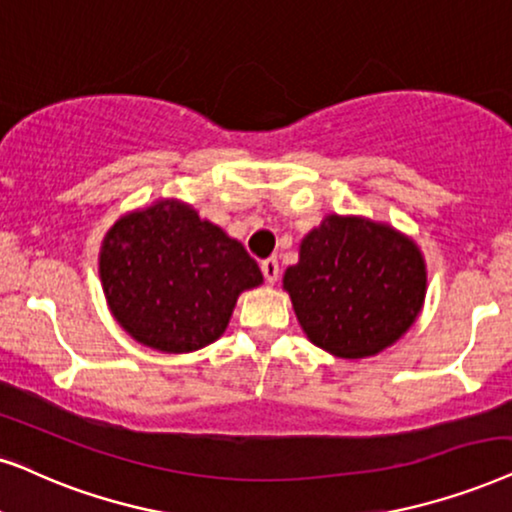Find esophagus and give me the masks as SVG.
I'll return each mask as SVG.
<instances>
[{
  "label": "esophagus",
  "mask_w": 512,
  "mask_h": 512,
  "mask_svg": "<svg viewBox=\"0 0 512 512\" xmlns=\"http://www.w3.org/2000/svg\"><path fill=\"white\" fill-rule=\"evenodd\" d=\"M261 272L265 277V282H277V277H280V263H277V258H265V261H261Z\"/></svg>",
  "instance_id": "34e87169"
}]
</instances>
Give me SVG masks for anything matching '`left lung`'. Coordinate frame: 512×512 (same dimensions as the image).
Segmentation results:
<instances>
[{
  "label": "left lung",
  "instance_id": "8db88e82",
  "mask_svg": "<svg viewBox=\"0 0 512 512\" xmlns=\"http://www.w3.org/2000/svg\"><path fill=\"white\" fill-rule=\"evenodd\" d=\"M284 289L317 348L360 360L393 345L416 322L426 263L414 240L390 225L331 214L303 237Z\"/></svg>",
  "mask_w": 512,
  "mask_h": 512
}]
</instances>
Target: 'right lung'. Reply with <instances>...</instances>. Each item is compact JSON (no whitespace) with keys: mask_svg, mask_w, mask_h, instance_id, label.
Returning <instances> with one entry per match:
<instances>
[{"mask_svg":"<svg viewBox=\"0 0 512 512\" xmlns=\"http://www.w3.org/2000/svg\"><path fill=\"white\" fill-rule=\"evenodd\" d=\"M98 270L119 327L162 353L214 343L237 296L263 282L240 242L176 199L119 218L105 235Z\"/></svg>","mask_w":512,"mask_h":512,"instance_id":"1","label":"right lung"}]
</instances>
